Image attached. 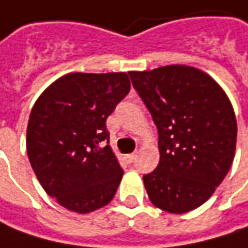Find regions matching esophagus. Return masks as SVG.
<instances>
[{
  "label": "esophagus",
  "instance_id": "1",
  "mask_svg": "<svg viewBox=\"0 0 248 248\" xmlns=\"http://www.w3.org/2000/svg\"><path fill=\"white\" fill-rule=\"evenodd\" d=\"M136 156H137V154H129V155H126V160L129 163H133L136 160Z\"/></svg>",
  "mask_w": 248,
  "mask_h": 248
}]
</instances>
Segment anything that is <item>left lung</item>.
Returning <instances> with one entry per match:
<instances>
[{"mask_svg": "<svg viewBox=\"0 0 248 248\" xmlns=\"http://www.w3.org/2000/svg\"><path fill=\"white\" fill-rule=\"evenodd\" d=\"M134 89L158 127V167L142 175L154 206L184 214L214 193L233 162L237 124L211 77L189 65L130 71Z\"/></svg>", "mask_w": 248, "mask_h": 248, "instance_id": "8db88e82", "label": "left lung"}]
</instances>
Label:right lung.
<instances>
[{
  "label": "right lung",
  "instance_id": "right-lung-1",
  "mask_svg": "<svg viewBox=\"0 0 248 248\" xmlns=\"http://www.w3.org/2000/svg\"><path fill=\"white\" fill-rule=\"evenodd\" d=\"M129 90L126 73H74L35 101L27 155L42 188L60 206L86 214L115 196L124 170L108 145L106 121Z\"/></svg>",
  "mask_w": 248,
  "mask_h": 248
}]
</instances>
